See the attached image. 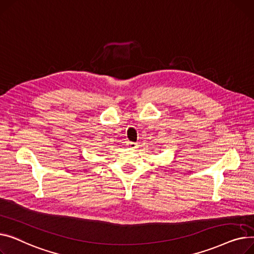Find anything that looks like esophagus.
Here are the masks:
<instances>
[{
	"label": "esophagus",
	"mask_w": 254,
	"mask_h": 254,
	"mask_svg": "<svg viewBox=\"0 0 254 254\" xmlns=\"http://www.w3.org/2000/svg\"><path fill=\"white\" fill-rule=\"evenodd\" d=\"M128 146L130 148H132V150H135V148H137V143L136 142H128Z\"/></svg>",
	"instance_id": "34e87169"
}]
</instances>
